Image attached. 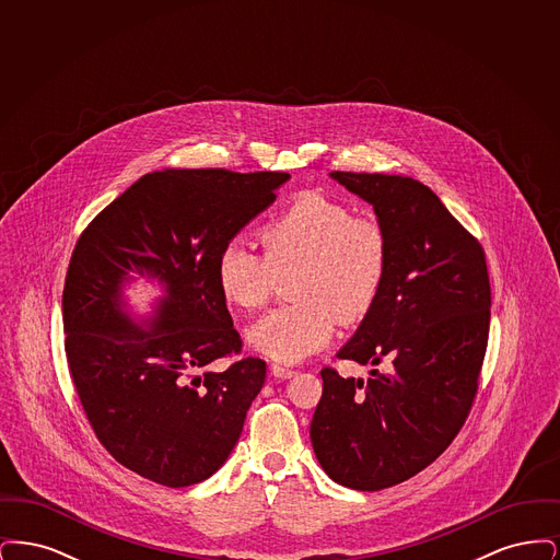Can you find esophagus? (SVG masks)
<instances>
[{
	"label": "esophagus",
	"instance_id": "34e87169",
	"mask_svg": "<svg viewBox=\"0 0 560 560\" xmlns=\"http://www.w3.org/2000/svg\"><path fill=\"white\" fill-rule=\"evenodd\" d=\"M270 373H272L275 377H281V380H288V377L295 375L293 370L285 368V365H279V363H272V365H270Z\"/></svg>",
	"mask_w": 560,
	"mask_h": 560
}]
</instances>
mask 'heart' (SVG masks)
<instances>
[{"instance_id": "heart-1", "label": "heart", "mask_w": 560, "mask_h": 560, "mask_svg": "<svg viewBox=\"0 0 560 560\" xmlns=\"http://www.w3.org/2000/svg\"><path fill=\"white\" fill-rule=\"evenodd\" d=\"M265 258L243 241H229L215 260V285L226 304L256 311L267 304L275 277L292 270V306L275 308L247 329L256 352L298 363L325 347L338 319L372 313L388 272V235L372 215H352L347 203L302 190L260 229Z\"/></svg>"}]
</instances>
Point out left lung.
<instances>
[{"mask_svg": "<svg viewBox=\"0 0 560 560\" xmlns=\"http://www.w3.org/2000/svg\"><path fill=\"white\" fill-rule=\"evenodd\" d=\"M368 201L388 235V272L372 313L338 359L382 365L372 377L325 368L311 441L329 479L380 491L450 447L479 388L491 319L485 252L420 180L331 172Z\"/></svg>", "mask_w": 560, "mask_h": 560, "instance_id": "1", "label": "left lung"}]
</instances>
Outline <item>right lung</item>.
Masks as SVG:
<instances>
[{
    "label": "right lung",
    "mask_w": 560,
    "mask_h": 560,
    "mask_svg": "<svg viewBox=\"0 0 560 560\" xmlns=\"http://www.w3.org/2000/svg\"><path fill=\"white\" fill-rule=\"evenodd\" d=\"M285 172H151L81 233L62 292L65 350L83 411L121 466L165 487L210 479L240 441L267 363L224 372L241 338L215 285L220 249L277 199ZM158 280L151 316L122 288Z\"/></svg>",
    "instance_id": "obj_1"
}]
</instances>
